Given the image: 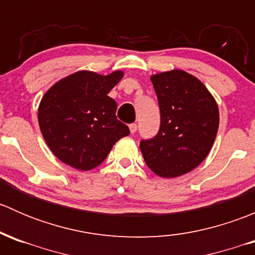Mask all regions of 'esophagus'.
<instances>
[{
    "label": "esophagus",
    "instance_id": "34e87169",
    "mask_svg": "<svg viewBox=\"0 0 255 255\" xmlns=\"http://www.w3.org/2000/svg\"><path fill=\"white\" fill-rule=\"evenodd\" d=\"M129 130H130V133H135V132H137V125H135V123H130V125H129Z\"/></svg>",
    "mask_w": 255,
    "mask_h": 255
}]
</instances>
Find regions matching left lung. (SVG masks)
Segmentation results:
<instances>
[{
  "label": "left lung",
  "mask_w": 255,
  "mask_h": 255,
  "mask_svg": "<svg viewBox=\"0 0 255 255\" xmlns=\"http://www.w3.org/2000/svg\"><path fill=\"white\" fill-rule=\"evenodd\" d=\"M160 110V128L140 140L146 165L161 177L189 173L205 160L220 125L218 106L195 76L171 70L151 76Z\"/></svg>",
  "instance_id": "8db88e82"
}]
</instances>
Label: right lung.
I'll return each instance as SVG.
<instances>
[{
    "label": "right lung",
    "instance_id": "1",
    "mask_svg": "<svg viewBox=\"0 0 255 255\" xmlns=\"http://www.w3.org/2000/svg\"><path fill=\"white\" fill-rule=\"evenodd\" d=\"M122 71L100 75L78 71L50 87L40 101L38 122L54 155L78 169L91 170L106 159L112 146L129 134L117 120V104L109 92Z\"/></svg>",
    "mask_w": 255,
    "mask_h": 255
}]
</instances>
